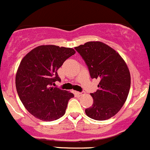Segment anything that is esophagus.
<instances>
[{"label":"esophagus","instance_id":"34e87169","mask_svg":"<svg viewBox=\"0 0 150 150\" xmlns=\"http://www.w3.org/2000/svg\"><path fill=\"white\" fill-rule=\"evenodd\" d=\"M76 94H77V96H81L83 95V93H82V92H77Z\"/></svg>","mask_w":150,"mask_h":150}]
</instances>
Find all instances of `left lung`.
<instances>
[{"label":"left lung","instance_id":"obj_1","mask_svg":"<svg viewBox=\"0 0 150 150\" xmlns=\"http://www.w3.org/2000/svg\"><path fill=\"white\" fill-rule=\"evenodd\" d=\"M74 49L85 62L90 77L100 79L98 90L90 93L93 103L85 109L86 115L96 120L109 119L120 110L128 96V68L115 50L100 41H90Z\"/></svg>","mask_w":150,"mask_h":150}]
</instances>
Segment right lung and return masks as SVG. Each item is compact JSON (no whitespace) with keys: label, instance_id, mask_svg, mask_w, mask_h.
Segmentation results:
<instances>
[{"label":"right lung","instance_id":"obj_1","mask_svg":"<svg viewBox=\"0 0 150 150\" xmlns=\"http://www.w3.org/2000/svg\"><path fill=\"white\" fill-rule=\"evenodd\" d=\"M74 54L72 48L42 45L22 60L16 75V88L25 109L35 117L52 121L65 115L69 100L74 96L53 85L61 81L57 71Z\"/></svg>","mask_w":150,"mask_h":150}]
</instances>
